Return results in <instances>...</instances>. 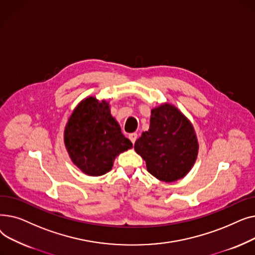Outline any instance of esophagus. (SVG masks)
<instances>
[{"label": "esophagus", "mask_w": 255, "mask_h": 255, "mask_svg": "<svg viewBox=\"0 0 255 255\" xmlns=\"http://www.w3.org/2000/svg\"><path fill=\"white\" fill-rule=\"evenodd\" d=\"M129 139L131 140L132 143H134L135 140L137 139V133H130V134H129Z\"/></svg>", "instance_id": "obj_1"}]
</instances>
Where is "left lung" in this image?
I'll return each instance as SVG.
<instances>
[{
  "mask_svg": "<svg viewBox=\"0 0 255 255\" xmlns=\"http://www.w3.org/2000/svg\"><path fill=\"white\" fill-rule=\"evenodd\" d=\"M134 150L152 176L171 183L191 170L198 141L190 121L178 107L166 102L152 110L150 128L135 141Z\"/></svg>",
  "mask_w": 255,
  "mask_h": 255,
  "instance_id": "left-lung-1",
  "label": "left lung"
}]
</instances>
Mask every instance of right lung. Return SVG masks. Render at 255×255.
<instances>
[{"mask_svg": "<svg viewBox=\"0 0 255 255\" xmlns=\"http://www.w3.org/2000/svg\"><path fill=\"white\" fill-rule=\"evenodd\" d=\"M64 142L71 161L92 177L109 172L116 157L132 148L112 116L110 103L93 96L80 101L72 112L65 126Z\"/></svg>", "mask_w": 255, "mask_h": 255, "instance_id": "1", "label": "right lung"}]
</instances>
